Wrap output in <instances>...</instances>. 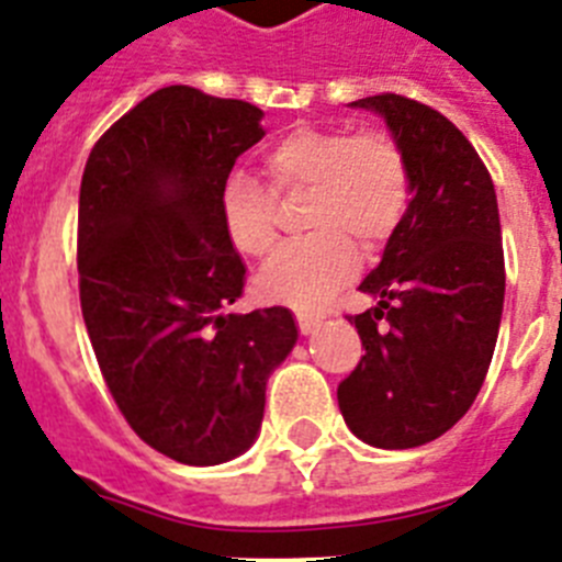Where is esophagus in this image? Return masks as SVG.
Wrapping results in <instances>:
<instances>
[{"instance_id": "34e87169", "label": "esophagus", "mask_w": 562, "mask_h": 562, "mask_svg": "<svg viewBox=\"0 0 562 562\" xmlns=\"http://www.w3.org/2000/svg\"><path fill=\"white\" fill-rule=\"evenodd\" d=\"M321 324H324V315L321 313H299V329L304 335H313Z\"/></svg>"}]
</instances>
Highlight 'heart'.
<instances>
[{
	"mask_svg": "<svg viewBox=\"0 0 562 562\" xmlns=\"http://www.w3.org/2000/svg\"><path fill=\"white\" fill-rule=\"evenodd\" d=\"M263 172L276 193H310L306 235L261 270L256 290L270 304L315 310L358 272V244L390 241L409 207V167L383 131L299 127L272 144ZM227 241L247 258L278 244L276 199L247 172H229L218 195Z\"/></svg>",
	"mask_w": 562,
	"mask_h": 562,
	"instance_id": "1",
	"label": "heart"
}]
</instances>
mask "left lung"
Masks as SVG:
<instances>
[{"label":"left lung","instance_id":"8db88e82","mask_svg":"<svg viewBox=\"0 0 562 562\" xmlns=\"http://www.w3.org/2000/svg\"><path fill=\"white\" fill-rule=\"evenodd\" d=\"M349 108L386 122L409 167V207L361 281L378 301L355 315L367 355L338 386L355 438L412 449L452 429L492 363L503 315L501 215L492 176L438 110L381 93Z\"/></svg>","mask_w":562,"mask_h":562}]
</instances>
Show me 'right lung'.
I'll use <instances>...</instances> for the list:
<instances>
[{"instance_id":"obj_1","label":"right lung","mask_w":562,"mask_h":562,"mask_svg":"<svg viewBox=\"0 0 562 562\" xmlns=\"http://www.w3.org/2000/svg\"><path fill=\"white\" fill-rule=\"evenodd\" d=\"M263 113L170 85L90 150L79 190V299L108 390L156 452L215 467L256 443L267 381L299 340L286 306L229 313L241 256L218 210Z\"/></svg>"}]
</instances>
